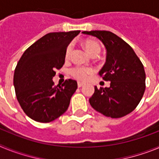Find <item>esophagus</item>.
I'll use <instances>...</instances> for the list:
<instances>
[{"label":"esophagus","instance_id":"esophagus-1","mask_svg":"<svg viewBox=\"0 0 159 159\" xmlns=\"http://www.w3.org/2000/svg\"><path fill=\"white\" fill-rule=\"evenodd\" d=\"M84 85V84H82V83H78V88H81Z\"/></svg>","mask_w":159,"mask_h":159}]
</instances>
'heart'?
Segmentation results:
<instances>
[{
	"instance_id": "b5f03b06",
	"label": "heart",
	"mask_w": 159,
	"mask_h": 159,
	"mask_svg": "<svg viewBox=\"0 0 159 159\" xmlns=\"http://www.w3.org/2000/svg\"><path fill=\"white\" fill-rule=\"evenodd\" d=\"M84 46L92 57H98V55L99 54L101 50V47L99 45V43L96 42L95 40H90V39H87L84 40ZM71 50H72V45L69 44L66 48L65 51V57L66 58H68L71 55ZM92 72L91 69H87V68H84V67H74L71 70V74L74 78H75L78 80L84 81L86 80L88 78V75L90 73Z\"/></svg>"
}]
</instances>
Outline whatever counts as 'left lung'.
<instances>
[{
  "label": "left lung",
  "instance_id": "left-lung-1",
  "mask_svg": "<svg viewBox=\"0 0 159 159\" xmlns=\"http://www.w3.org/2000/svg\"><path fill=\"white\" fill-rule=\"evenodd\" d=\"M83 33L98 38L106 48V63L99 74L111 82L109 88L95 87L90 104L107 117L127 116L135 109L145 92L143 64L128 43L112 32L95 30Z\"/></svg>",
  "mask_w": 159,
  "mask_h": 159
}]
</instances>
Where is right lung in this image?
<instances>
[{
	"instance_id": "obj_1",
	"label": "right lung",
	"mask_w": 159,
	"mask_h": 159,
	"mask_svg": "<svg viewBox=\"0 0 159 159\" xmlns=\"http://www.w3.org/2000/svg\"><path fill=\"white\" fill-rule=\"evenodd\" d=\"M80 32H51L35 42L24 52L14 71L16 98L25 113L40 123H49L67 110L77 82L69 79L55 86L56 70L64 64L65 51Z\"/></svg>"
}]
</instances>
